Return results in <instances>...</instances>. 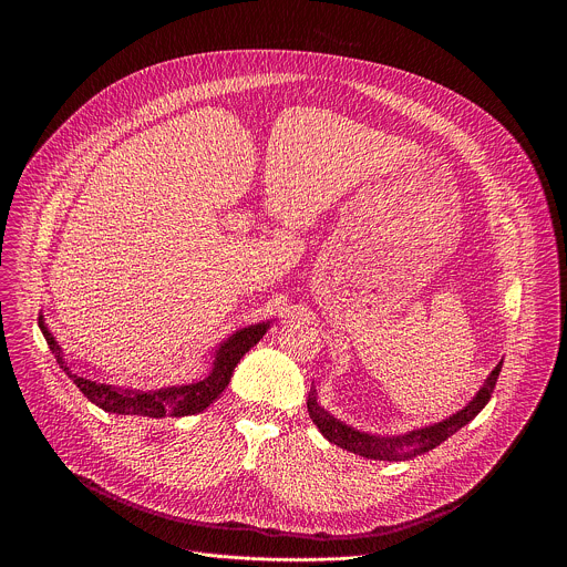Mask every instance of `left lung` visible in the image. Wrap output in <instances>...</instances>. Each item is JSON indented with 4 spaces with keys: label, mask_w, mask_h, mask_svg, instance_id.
<instances>
[{
    "label": "left lung",
    "mask_w": 567,
    "mask_h": 567,
    "mask_svg": "<svg viewBox=\"0 0 567 567\" xmlns=\"http://www.w3.org/2000/svg\"><path fill=\"white\" fill-rule=\"evenodd\" d=\"M501 368H503V361L492 370V374L487 379H484V383L480 385L475 396L466 403L462 411L453 413L451 417H446L442 422L420 426V429H413L409 433L379 435V433L359 431V429L341 422L326 406H320L318 392H316L313 383H311V390H309V396H307V411H309L311 422L322 433V437L330 440L332 444H337L346 451H350V453H357V455L368 457V460H388V462L413 460V457L424 455L431 449L440 446L444 440H449L453 433H457L462 426H466L484 406H487L489 399H492V392L496 388Z\"/></svg>",
    "instance_id": "8db88e82"
}]
</instances>
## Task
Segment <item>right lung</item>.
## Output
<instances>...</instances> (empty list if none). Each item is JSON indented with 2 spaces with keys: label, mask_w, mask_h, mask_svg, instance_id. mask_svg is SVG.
Masks as SVG:
<instances>
[{
  "label": "right lung",
  "mask_w": 567,
  "mask_h": 567,
  "mask_svg": "<svg viewBox=\"0 0 567 567\" xmlns=\"http://www.w3.org/2000/svg\"><path fill=\"white\" fill-rule=\"evenodd\" d=\"M38 326L47 339L49 350L53 352L58 365L66 372V377L80 388L92 403L105 413L116 415H138V417H186L202 413L208 409L210 403L224 392L228 385L235 365L239 359L245 357L271 328V320L256 322V326H247L237 332H233L226 341H221L215 350V361L210 372L193 383L182 385H168V388H156V390H136V388H116L110 383H99L85 377H78L64 361L62 348L58 346L55 337L47 328L44 316H38Z\"/></svg>",
  "instance_id": "obj_1"
}]
</instances>
